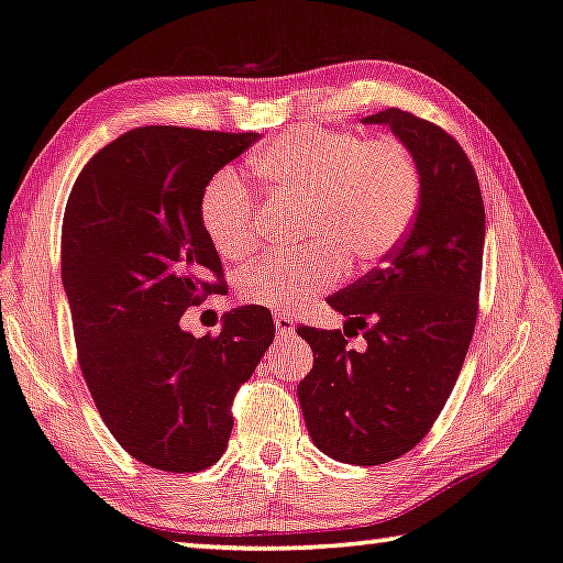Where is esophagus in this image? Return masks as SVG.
<instances>
[{
	"label": "esophagus",
	"instance_id": "esophagus-1",
	"mask_svg": "<svg viewBox=\"0 0 563 563\" xmlns=\"http://www.w3.org/2000/svg\"><path fill=\"white\" fill-rule=\"evenodd\" d=\"M273 321H275V335H278V339H288V335L296 331V323H292V318L288 313H275Z\"/></svg>",
	"mask_w": 563,
	"mask_h": 563
}]
</instances>
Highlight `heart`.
I'll use <instances>...</instances> for the list:
<instances>
[{
	"label": "heart",
	"instance_id": "obj_1",
	"mask_svg": "<svg viewBox=\"0 0 563 563\" xmlns=\"http://www.w3.org/2000/svg\"><path fill=\"white\" fill-rule=\"evenodd\" d=\"M278 197L303 199L292 253L257 260L240 275L247 303L285 310L313 298L351 265L389 255L412 224L422 174L405 141L354 131H290L253 156ZM201 230L222 257H242L255 240V199L232 169L209 176L199 195Z\"/></svg>",
	"mask_w": 563,
	"mask_h": 563
}]
</instances>
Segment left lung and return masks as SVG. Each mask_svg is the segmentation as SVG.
<instances>
[{"label":"left lung","mask_w":563,"mask_h":563,"mask_svg":"<svg viewBox=\"0 0 563 563\" xmlns=\"http://www.w3.org/2000/svg\"><path fill=\"white\" fill-rule=\"evenodd\" d=\"M364 123L389 125L412 148L422 195L405 240L364 278L329 298L341 331L300 325L313 368L298 399L316 448L349 465L397 460L432 430L455 387L481 296L485 209L467 154L448 131L387 108ZM365 331L362 352L345 329Z\"/></svg>","instance_id":"1"}]
</instances>
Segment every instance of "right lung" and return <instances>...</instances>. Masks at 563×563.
<instances>
[{"label":"right lung","mask_w":563,"mask_h":563,"mask_svg":"<svg viewBox=\"0 0 563 563\" xmlns=\"http://www.w3.org/2000/svg\"><path fill=\"white\" fill-rule=\"evenodd\" d=\"M260 133L141 125L86 164L63 217V288L100 417L144 465L199 473L228 450L232 399L273 343L271 310L245 306L217 335L179 321L220 290L199 195Z\"/></svg>","instance_id":"add662e5"}]
</instances>
